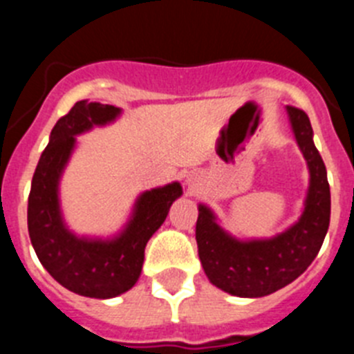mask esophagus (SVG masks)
I'll return each instance as SVG.
<instances>
[{
  "label": "esophagus",
  "instance_id": "obj_1",
  "mask_svg": "<svg viewBox=\"0 0 354 354\" xmlns=\"http://www.w3.org/2000/svg\"><path fill=\"white\" fill-rule=\"evenodd\" d=\"M187 183H189V184H192V179H187Z\"/></svg>",
  "mask_w": 354,
  "mask_h": 354
}]
</instances>
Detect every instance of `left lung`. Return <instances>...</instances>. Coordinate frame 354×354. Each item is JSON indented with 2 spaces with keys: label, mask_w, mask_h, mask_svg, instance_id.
<instances>
[{
  "label": "left lung",
  "mask_w": 354,
  "mask_h": 354,
  "mask_svg": "<svg viewBox=\"0 0 354 354\" xmlns=\"http://www.w3.org/2000/svg\"><path fill=\"white\" fill-rule=\"evenodd\" d=\"M290 127L310 171L303 214L271 239L239 241L216 223L207 205H198V257L212 286L239 298H261L294 282L317 257L330 225V184L314 131L303 109L287 106Z\"/></svg>",
  "instance_id": "left-lung-1"
}]
</instances>
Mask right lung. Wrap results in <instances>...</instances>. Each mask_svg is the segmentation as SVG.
Instances as JSON below:
<instances>
[{"instance_id": "add662e5", "label": "right lung", "mask_w": 354, "mask_h": 354, "mask_svg": "<svg viewBox=\"0 0 354 354\" xmlns=\"http://www.w3.org/2000/svg\"><path fill=\"white\" fill-rule=\"evenodd\" d=\"M118 115L120 108L101 102L80 101L72 106L53 127L28 196V232L37 257L56 282L86 298H115L136 283L147 243L183 195L179 183L142 193L126 228L113 239L77 237L65 227L58 184L76 136L93 126H106Z\"/></svg>"}]
</instances>
